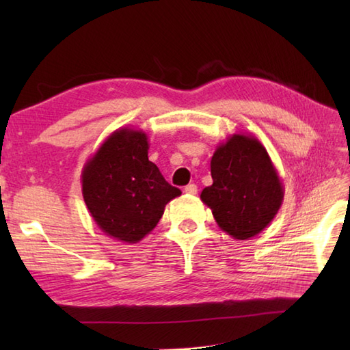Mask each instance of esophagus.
Segmentation results:
<instances>
[{
  "label": "esophagus",
  "instance_id": "34e87169",
  "mask_svg": "<svg viewBox=\"0 0 350 350\" xmlns=\"http://www.w3.org/2000/svg\"><path fill=\"white\" fill-rule=\"evenodd\" d=\"M197 191H198V188H197V185H194V183H189V185H187V187H185V192H187V194H189V196H196Z\"/></svg>",
  "mask_w": 350,
  "mask_h": 350
}]
</instances>
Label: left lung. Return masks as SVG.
Wrapping results in <instances>:
<instances>
[{
  "instance_id": "1",
  "label": "left lung",
  "mask_w": 350,
  "mask_h": 350,
  "mask_svg": "<svg viewBox=\"0 0 350 350\" xmlns=\"http://www.w3.org/2000/svg\"><path fill=\"white\" fill-rule=\"evenodd\" d=\"M213 183L202 191L222 232L234 239L254 237L271 224L284 188L265 146L256 137L233 133L211 161Z\"/></svg>"
}]
</instances>
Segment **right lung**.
<instances>
[{
    "label": "right lung",
    "instance_id": "right-lung-1",
    "mask_svg": "<svg viewBox=\"0 0 350 350\" xmlns=\"http://www.w3.org/2000/svg\"><path fill=\"white\" fill-rule=\"evenodd\" d=\"M147 133L120 128L85 162L81 183L94 222L107 236L137 243L158 224L179 188L163 179L148 161Z\"/></svg>",
    "mask_w": 350,
    "mask_h": 350
}]
</instances>
